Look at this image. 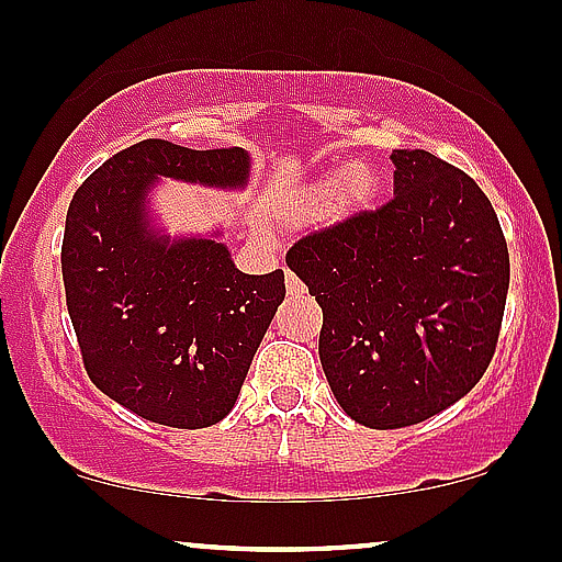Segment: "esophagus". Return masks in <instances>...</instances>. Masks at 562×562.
<instances>
[{
	"mask_svg": "<svg viewBox=\"0 0 562 562\" xmlns=\"http://www.w3.org/2000/svg\"><path fill=\"white\" fill-rule=\"evenodd\" d=\"M286 292L292 294V297H300V294H305V286H303V281L297 279V276L292 273V270H286Z\"/></svg>",
	"mask_w": 562,
	"mask_h": 562,
	"instance_id": "esophagus-1",
	"label": "esophagus"
}]
</instances>
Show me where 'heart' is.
Masks as SVG:
<instances>
[{
    "instance_id": "obj_1",
    "label": "heart",
    "mask_w": 562,
    "mask_h": 562,
    "mask_svg": "<svg viewBox=\"0 0 562 562\" xmlns=\"http://www.w3.org/2000/svg\"><path fill=\"white\" fill-rule=\"evenodd\" d=\"M380 187L372 162L351 160L289 187L273 203V214L283 227H303L316 220L327 227L346 225L375 209Z\"/></svg>"
}]
</instances>
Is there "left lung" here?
Segmentation results:
<instances>
[{
  "label": "left lung",
  "mask_w": 562,
  "mask_h": 562,
  "mask_svg": "<svg viewBox=\"0 0 562 562\" xmlns=\"http://www.w3.org/2000/svg\"><path fill=\"white\" fill-rule=\"evenodd\" d=\"M391 162L394 201L286 251L322 305L331 394L370 428L420 424L467 396L509 289L504 233L474 179L426 149H394Z\"/></svg>",
  "instance_id": "left-lung-1"
}]
</instances>
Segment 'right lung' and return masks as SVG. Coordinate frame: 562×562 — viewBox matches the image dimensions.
<instances>
[{"mask_svg": "<svg viewBox=\"0 0 562 562\" xmlns=\"http://www.w3.org/2000/svg\"><path fill=\"white\" fill-rule=\"evenodd\" d=\"M246 149H187L147 138L82 182L66 214L61 270L71 327L95 389L173 428L233 409L283 303V270L240 273L222 227L171 235L155 216L160 179L246 190Z\"/></svg>", "mask_w": 562, "mask_h": 562, "instance_id": "1", "label": "right lung"}]
</instances>
